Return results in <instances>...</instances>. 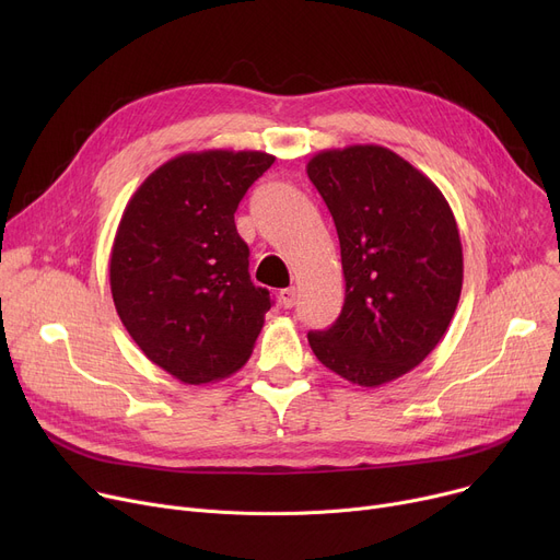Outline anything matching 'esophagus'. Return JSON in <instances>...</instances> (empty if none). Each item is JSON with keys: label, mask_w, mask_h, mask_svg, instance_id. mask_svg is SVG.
<instances>
[{"label": "esophagus", "mask_w": 560, "mask_h": 560, "mask_svg": "<svg viewBox=\"0 0 560 560\" xmlns=\"http://www.w3.org/2000/svg\"><path fill=\"white\" fill-rule=\"evenodd\" d=\"M279 304L283 306V308H292L298 304V290L295 288H285V290H281L279 292Z\"/></svg>", "instance_id": "1"}]
</instances>
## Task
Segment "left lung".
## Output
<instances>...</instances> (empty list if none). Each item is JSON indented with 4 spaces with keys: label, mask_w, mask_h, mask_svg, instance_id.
Here are the masks:
<instances>
[{
    "label": "left lung",
    "mask_w": 560,
    "mask_h": 560,
    "mask_svg": "<svg viewBox=\"0 0 560 560\" xmlns=\"http://www.w3.org/2000/svg\"><path fill=\"white\" fill-rule=\"evenodd\" d=\"M334 218L345 304L311 331L317 361L363 388L420 365L443 340L463 288V247L445 195L381 144L325 150L306 165Z\"/></svg>",
    "instance_id": "1"
}]
</instances>
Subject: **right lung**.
I'll use <instances>...</instances> for the list:
<instances>
[{
  "label": "right lung",
  "mask_w": 560,
  "mask_h": 560,
  "mask_svg": "<svg viewBox=\"0 0 560 560\" xmlns=\"http://www.w3.org/2000/svg\"><path fill=\"white\" fill-rule=\"evenodd\" d=\"M272 163L252 150L174 156L140 184L117 226L115 311L142 354L184 384L241 370L272 306L249 279V247L233 220Z\"/></svg>",
  "instance_id": "1"
}]
</instances>
